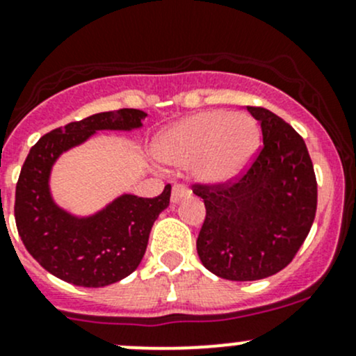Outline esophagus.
Masks as SVG:
<instances>
[{
  "mask_svg": "<svg viewBox=\"0 0 356 356\" xmlns=\"http://www.w3.org/2000/svg\"><path fill=\"white\" fill-rule=\"evenodd\" d=\"M186 196H188V189H186L182 184H174V188H172V195H170L172 204L181 203Z\"/></svg>",
  "mask_w": 356,
  "mask_h": 356,
  "instance_id": "esophagus-1",
  "label": "esophagus"
}]
</instances>
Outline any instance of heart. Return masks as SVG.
<instances>
[{"label": "heart", "instance_id": "b5f03b06", "mask_svg": "<svg viewBox=\"0 0 356 356\" xmlns=\"http://www.w3.org/2000/svg\"><path fill=\"white\" fill-rule=\"evenodd\" d=\"M261 143L257 122L243 113L207 110L165 129L153 153L168 165H193L195 177L207 184H227L253 161Z\"/></svg>", "mask_w": 356, "mask_h": 356}]
</instances>
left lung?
Returning <instances> with one entry per match:
<instances>
[{"instance_id":"obj_1","label":"left lung","mask_w":356,"mask_h":356,"mask_svg":"<svg viewBox=\"0 0 356 356\" xmlns=\"http://www.w3.org/2000/svg\"><path fill=\"white\" fill-rule=\"evenodd\" d=\"M264 148L238 181L193 186L207 208L196 250L222 279L258 281L291 264L317 211V179L303 138L270 110L246 106Z\"/></svg>"}]
</instances>
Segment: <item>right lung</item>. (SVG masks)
<instances>
[{"label": "right lung", "instance_id": "add662e5", "mask_svg": "<svg viewBox=\"0 0 356 356\" xmlns=\"http://www.w3.org/2000/svg\"><path fill=\"white\" fill-rule=\"evenodd\" d=\"M146 113L102 111L42 136L31 148L15 189V222L29 253L42 268L82 288H103L136 270L158 215L170 203V186L156 198L120 195L92 215H74L53 200V165L98 131H134Z\"/></svg>", "mask_w": 356, "mask_h": 356}]
</instances>
